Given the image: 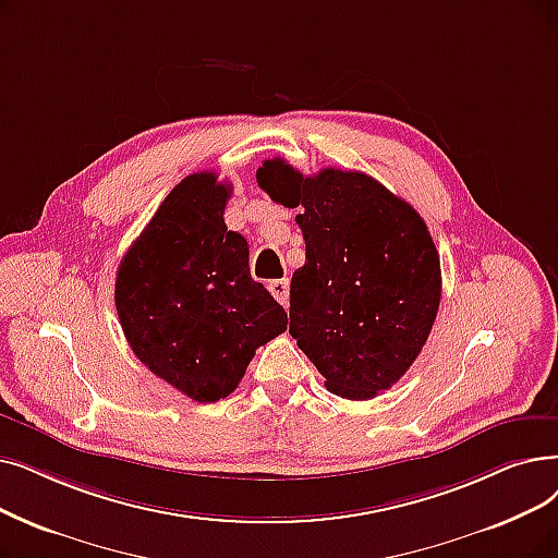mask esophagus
Returning a JSON list of instances; mask_svg holds the SVG:
<instances>
[{
    "label": "esophagus",
    "instance_id": "obj_1",
    "mask_svg": "<svg viewBox=\"0 0 558 558\" xmlns=\"http://www.w3.org/2000/svg\"><path fill=\"white\" fill-rule=\"evenodd\" d=\"M269 292L274 294V299H276L280 305H287V301H289V280H287V278L271 280V282H269Z\"/></svg>",
    "mask_w": 558,
    "mask_h": 558
}]
</instances>
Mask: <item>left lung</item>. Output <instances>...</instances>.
Returning <instances> with one entry per match:
<instances>
[{"label": "left lung", "instance_id": "obj_1", "mask_svg": "<svg viewBox=\"0 0 558 558\" xmlns=\"http://www.w3.org/2000/svg\"><path fill=\"white\" fill-rule=\"evenodd\" d=\"M257 184L296 223L305 264L289 287V332L337 397L362 401L410 369L442 296L440 257L422 216L378 180L324 168L305 178L266 159Z\"/></svg>", "mask_w": 558, "mask_h": 558}]
</instances>
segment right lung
Segmentation results:
<instances>
[{"label":"right lung","instance_id":"right-lung-1","mask_svg":"<svg viewBox=\"0 0 558 558\" xmlns=\"http://www.w3.org/2000/svg\"><path fill=\"white\" fill-rule=\"evenodd\" d=\"M232 186L186 175L120 259L116 310L136 357L193 401L226 399L287 312L251 278L248 241L223 221Z\"/></svg>","mask_w":558,"mask_h":558}]
</instances>
